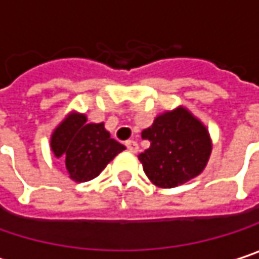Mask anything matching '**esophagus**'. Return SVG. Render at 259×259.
Masks as SVG:
<instances>
[{
    "label": "esophagus",
    "mask_w": 259,
    "mask_h": 259,
    "mask_svg": "<svg viewBox=\"0 0 259 259\" xmlns=\"http://www.w3.org/2000/svg\"><path fill=\"white\" fill-rule=\"evenodd\" d=\"M126 148L129 150L130 153H136L138 151V142L136 141H126Z\"/></svg>",
    "instance_id": "34e87169"
}]
</instances>
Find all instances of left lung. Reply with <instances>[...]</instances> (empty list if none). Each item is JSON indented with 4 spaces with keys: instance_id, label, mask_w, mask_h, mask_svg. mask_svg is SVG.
I'll return each mask as SVG.
<instances>
[{
    "instance_id": "left-lung-1",
    "label": "left lung",
    "mask_w": 259,
    "mask_h": 259,
    "mask_svg": "<svg viewBox=\"0 0 259 259\" xmlns=\"http://www.w3.org/2000/svg\"><path fill=\"white\" fill-rule=\"evenodd\" d=\"M150 148L139 154L144 172L154 185L174 188L203 172L212 151L207 129L188 109L179 106L142 130Z\"/></svg>"
}]
</instances>
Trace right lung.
I'll return each instance as SVG.
<instances>
[{"instance_id":"add662e5","label":"right lung","mask_w":259,"mask_h":259,"mask_svg":"<svg viewBox=\"0 0 259 259\" xmlns=\"http://www.w3.org/2000/svg\"><path fill=\"white\" fill-rule=\"evenodd\" d=\"M50 145L58 158H65L69 178L75 182L96 178L117 154L126 150L109 136L104 123H87V117L77 112H71L55 129Z\"/></svg>"}]
</instances>
